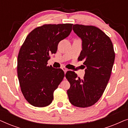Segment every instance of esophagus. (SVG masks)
Listing matches in <instances>:
<instances>
[{"label": "esophagus", "instance_id": "obj_1", "mask_svg": "<svg viewBox=\"0 0 128 128\" xmlns=\"http://www.w3.org/2000/svg\"><path fill=\"white\" fill-rule=\"evenodd\" d=\"M62 69L64 72V73H66V72L68 71V69H66L65 67H64V66H63V67H62Z\"/></svg>", "mask_w": 128, "mask_h": 128}]
</instances>
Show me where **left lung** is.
Returning <instances> with one entry per match:
<instances>
[{"label": "left lung", "instance_id": "obj_1", "mask_svg": "<svg viewBox=\"0 0 128 128\" xmlns=\"http://www.w3.org/2000/svg\"><path fill=\"white\" fill-rule=\"evenodd\" d=\"M73 30L82 40L78 60H84L86 69L83 79L74 72H67L65 76L70 84L67 93L72 104L86 108L102 96L111 76L115 52L110 38L98 27L76 24Z\"/></svg>", "mask_w": 128, "mask_h": 128}]
</instances>
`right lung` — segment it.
Masks as SVG:
<instances>
[{"label": "right lung", "mask_w": 128, "mask_h": 128, "mask_svg": "<svg viewBox=\"0 0 128 128\" xmlns=\"http://www.w3.org/2000/svg\"><path fill=\"white\" fill-rule=\"evenodd\" d=\"M72 26L44 24L31 31L21 46L17 75L24 98L33 106H49L54 99V91L64 79L62 69L47 64L50 55L56 52L59 42L70 34Z\"/></svg>", "instance_id": "obj_1"}]
</instances>
